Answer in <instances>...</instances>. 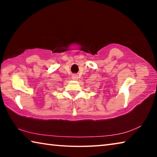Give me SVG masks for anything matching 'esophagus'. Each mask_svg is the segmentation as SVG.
I'll return each instance as SVG.
<instances>
[{
	"instance_id": "34e87169",
	"label": "esophagus",
	"mask_w": 157,
	"mask_h": 157,
	"mask_svg": "<svg viewBox=\"0 0 157 157\" xmlns=\"http://www.w3.org/2000/svg\"><path fill=\"white\" fill-rule=\"evenodd\" d=\"M72 79H73V80H77V79H78V75H76V74H75V75H73L72 76Z\"/></svg>"
}]
</instances>
